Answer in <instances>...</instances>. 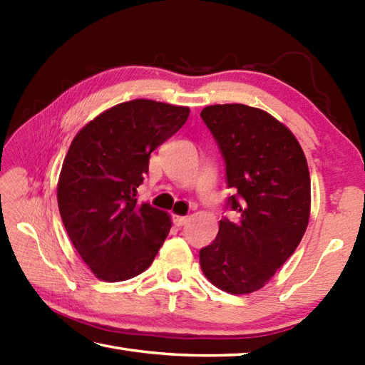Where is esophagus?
I'll return each instance as SVG.
<instances>
[{
    "mask_svg": "<svg viewBox=\"0 0 365 365\" xmlns=\"http://www.w3.org/2000/svg\"><path fill=\"white\" fill-rule=\"evenodd\" d=\"M173 221H174V224L175 226H183V224H187V221H188V218L187 216H178V215H174V218H173Z\"/></svg>",
    "mask_w": 365,
    "mask_h": 365,
    "instance_id": "esophagus-1",
    "label": "esophagus"
}]
</instances>
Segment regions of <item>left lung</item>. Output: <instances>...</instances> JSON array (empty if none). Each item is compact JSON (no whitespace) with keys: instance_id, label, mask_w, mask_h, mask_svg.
<instances>
[{"instance_id":"8db88e82","label":"left lung","mask_w":365,"mask_h":365,"mask_svg":"<svg viewBox=\"0 0 365 365\" xmlns=\"http://www.w3.org/2000/svg\"><path fill=\"white\" fill-rule=\"evenodd\" d=\"M220 147L234 195L218 235L199 252L200 268L218 289H262L297 250L311 212V177L297 138L273 115L247 105H212L200 113Z\"/></svg>"}]
</instances>
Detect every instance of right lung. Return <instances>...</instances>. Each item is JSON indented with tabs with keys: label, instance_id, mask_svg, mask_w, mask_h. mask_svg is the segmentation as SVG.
I'll return each mask as SVG.
<instances>
[{
	"label": "right lung",
	"instance_id": "1",
	"mask_svg": "<svg viewBox=\"0 0 365 365\" xmlns=\"http://www.w3.org/2000/svg\"><path fill=\"white\" fill-rule=\"evenodd\" d=\"M190 108L131 100L73 138L61 169L58 205L71 242L98 279L127 281L150 267L169 234L166 212L139 202L150 153L183 127Z\"/></svg>",
	"mask_w": 365,
	"mask_h": 365
}]
</instances>
